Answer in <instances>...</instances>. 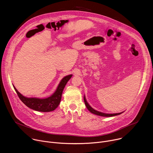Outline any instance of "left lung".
<instances>
[{
	"mask_svg": "<svg viewBox=\"0 0 153 153\" xmlns=\"http://www.w3.org/2000/svg\"><path fill=\"white\" fill-rule=\"evenodd\" d=\"M83 99H84V102H85V104L87 108V109L91 112L93 114H96L97 116H103V117H112V116H117V115H119L120 114H122V113H114V114H106V113H101V112H99V111H97L95 110H94V109L88 103V102H86V98L84 96L83 97Z\"/></svg>",
	"mask_w": 153,
	"mask_h": 153,
	"instance_id": "obj_1",
	"label": "left lung"
}]
</instances>
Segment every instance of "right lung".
I'll use <instances>...</instances> for the list:
<instances>
[{
    "label": "right lung",
    "instance_id": "1",
    "mask_svg": "<svg viewBox=\"0 0 153 153\" xmlns=\"http://www.w3.org/2000/svg\"><path fill=\"white\" fill-rule=\"evenodd\" d=\"M71 77L72 74L68 75L64 77L59 84L57 88L56 89L54 94L50 97H48L45 99L26 97L23 95H22L17 90V89L15 88L14 85L13 87L19 99L28 108L37 111L50 112L54 111L59 106L61 100L63 90L65 88V85L67 83L68 81L71 79Z\"/></svg>",
    "mask_w": 153,
    "mask_h": 153
}]
</instances>
